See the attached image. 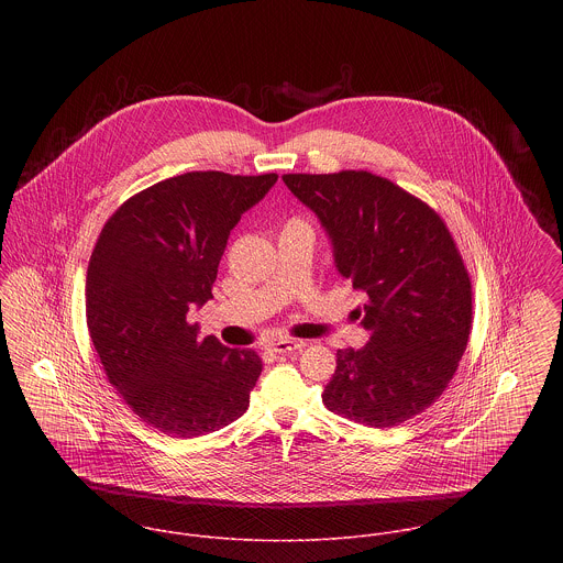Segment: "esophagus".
I'll return each mask as SVG.
<instances>
[{
	"label": "esophagus",
	"mask_w": 563,
	"mask_h": 563,
	"mask_svg": "<svg viewBox=\"0 0 563 563\" xmlns=\"http://www.w3.org/2000/svg\"><path fill=\"white\" fill-rule=\"evenodd\" d=\"M301 346H303V342L301 340H292V338H282V340H275V342L268 344V349L273 353H279V355H288L292 351H299Z\"/></svg>",
	"instance_id": "1"
}]
</instances>
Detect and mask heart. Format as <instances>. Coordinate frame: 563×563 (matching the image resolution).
<instances>
[{
	"label": "heart",
	"instance_id": "1",
	"mask_svg": "<svg viewBox=\"0 0 563 563\" xmlns=\"http://www.w3.org/2000/svg\"><path fill=\"white\" fill-rule=\"evenodd\" d=\"M286 225H306V221H301V219H290Z\"/></svg>",
	"mask_w": 563,
	"mask_h": 563
}]
</instances>
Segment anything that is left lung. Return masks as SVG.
Listing matches in <instances>:
<instances>
[{
  "label": "left lung",
  "mask_w": 563,
  "mask_h": 563,
  "mask_svg": "<svg viewBox=\"0 0 563 563\" xmlns=\"http://www.w3.org/2000/svg\"><path fill=\"white\" fill-rule=\"evenodd\" d=\"M333 242L340 275L368 295L360 351L340 349L327 409L395 427L449 388L473 329V282L442 217L371 170L286 173Z\"/></svg>",
  "instance_id": "left-lung-1"
}]
</instances>
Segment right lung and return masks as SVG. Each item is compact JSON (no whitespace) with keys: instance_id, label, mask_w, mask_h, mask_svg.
Listing matches in <instances>:
<instances>
[{"instance_id":"add662e5","label":"right lung","mask_w":563,"mask_h":563,"mask_svg":"<svg viewBox=\"0 0 563 563\" xmlns=\"http://www.w3.org/2000/svg\"><path fill=\"white\" fill-rule=\"evenodd\" d=\"M277 173L192 170L158 181L106 221L86 273V324L108 382L150 427L173 438L217 431L249 407L262 373L253 349L197 338L190 306L212 297L242 212Z\"/></svg>"}]
</instances>
